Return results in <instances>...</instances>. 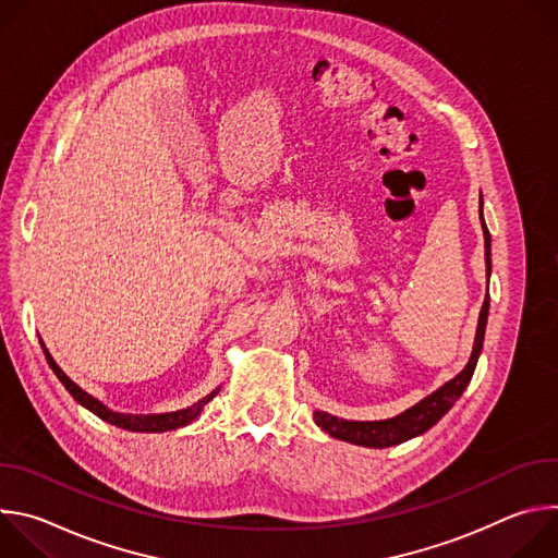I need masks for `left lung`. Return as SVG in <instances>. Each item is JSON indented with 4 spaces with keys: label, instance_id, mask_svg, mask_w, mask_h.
<instances>
[{
    "label": "left lung",
    "instance_id": "8db88e82",
    "mask_svg": "<svg viewBox=\"0 0 558 558\" xmlns=\"http://www.w3.org/2000/svg\"><path fill=\"white\" fill-rule=\"evenodd\" d=\"M480 218H482V227H484V241H486V271L490 278L493 271V263H490V231L486 227L484 220V196L480 198ZM488 308H490V298L484 300L482 313H480V323H476V336H474V344H472V353L468 364L463 366V371L459 375H454L452 379H448L444 386H439L437 390H433L430 395H426L424 400H420L415 407L407 409L404 413L388 417V420H377V422H355V420H342L336 415H329L325 411H315L313 420L315 424L320 426L325 433H329L331 437L340 439V441H349L355 446H364V448H388V446H397L404 444L413 437L424 435L428 428H433L459 400L463 395L465 386L472 379L476 360L482 355L484 349V338H486V325H488Z\"/></svg>",
    "mask_w": 558,
    "mask_h": 558
}]
</instances>
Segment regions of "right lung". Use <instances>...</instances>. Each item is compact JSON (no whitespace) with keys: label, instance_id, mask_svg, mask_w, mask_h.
<instances>
[{"label":"right lung","instance_id":"add662e5","mask_svg":"<svg viewBox=\"0 0 558 558\" xmlns=\"http://www.w3.org/2000/svg\"><path fill=\"white\" fill-rule=\"evenodd\" d=\"M41 342V340H39ZM41 349H44V355L48 360V366L52 368V373L59 377V381L65 386V390L74 397V400L82 404L84 409H88L90 413H95L99 420L117 426V428H123V430H132V433H166V430H177V428H183L187 424H192L201 413L203 409L214 400V397L218 395L220 386L214 388L209 395H205L203 400H198L196 404L187 407V409H181V411H172V413H156V415H132V413H117L112 409H108L104 402H99L97 397H93L90 392H86L82 386L74 384L59 366L57 362L52 360V355L48 353L46 344L41 342Z\"/></svg>","mask_w":558,"mask_h":558}]
</instances>
